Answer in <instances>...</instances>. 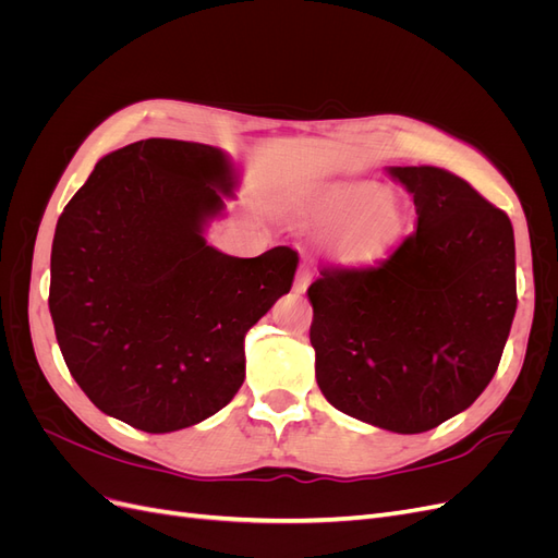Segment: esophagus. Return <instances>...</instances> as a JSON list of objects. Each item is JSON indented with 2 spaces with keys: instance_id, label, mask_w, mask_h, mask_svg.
Wrapping results in <instances>:
<instances>
[{
  "instance_id": "esophagus-1",
  "label": "esophagus",
  "mask_w": 558,
  "mask_h": 558,
  "mask_svg": "<svg viewBox=\"0 0 558 558\" xmlns=\"http://www.w3.org/2000/svg\"><path fill=\"white\" fill-rule=\"evenodd\" d=\"M310 281H312V272H310V267H305L302 265L300 267V272H298V277H295V293H305L307 291V286H310Z\"/></svg>"
}]
</instances>
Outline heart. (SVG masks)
<instances>
[{
	"mask_svg": "<svg viewBox=\"0 0 558 558\" xmlns=\"http://www.w3.org/2000/svg\"><path fill=\"white\" fill-rule=\"evenodd\" d=\"M310 216L318 226L337 228L330 251L351 267L384 258L404 228V207L398 195L379 191V185L367 181L328 185L312 199Z\"/></svg>",
	"mask_w": 558,
	"mask_h": 558,
	"instance_id": "1",
	"label": "heart"
}]
</instances>
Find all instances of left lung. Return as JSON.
Here are the masks:
<instances>
[{
	"label": "left lung",
	"mask_w": 558,
	"mask_h": 558,
	"mask_svg": "<svg viewBox=\"0 0 558 558\" xmlns=\"http://www.w3.org/2000/svg\"><path fill=\"white\" fill-rule=\"evenodd\" d=\"M414 197L412 232L377 267L324 269L310 286L320 393L391 433H426L494 379L517 312L514 230L440 167H388Z\"/></svg>",
	"instance_id": "1"
}]
</instances>
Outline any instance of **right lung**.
Instances as JSON below:
<instances>
[{
    "label": "right lung",
    "mask_w": 558,
    "mask_h": 558,
    "mask_svg": "<svg viewBox=\"0 0 558 558\" xmlns=\"http://www.w3.org/2000/svg\"><path fill=\"white\" fill-rule=\"evenodd\" d=\"M221 148L142 140L95 165L58 218L48 310L97 410L146 433L209 418L240 391L244 337L291 291L298 253L207 244L238 189Z\"/></svg>",
    "instance_id": "obj_1"
}]
</instances>
